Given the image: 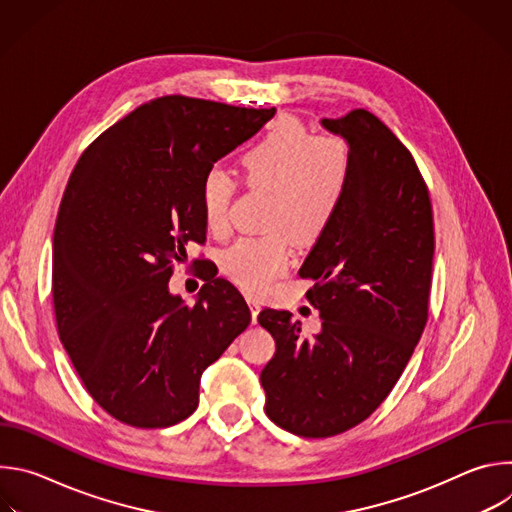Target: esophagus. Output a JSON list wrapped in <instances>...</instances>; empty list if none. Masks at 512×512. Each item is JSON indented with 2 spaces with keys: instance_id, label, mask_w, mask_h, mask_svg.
Segmentation results:
<instances>
[{
  "instance_id": "1",
  "label": "esophagus",
  "mask_w": 512,
  "mask_h": 512,
  "mask_svg": "<svg viewBox=\"0 0 512 512\" xmlns=\"http://www.w3.org/2000/svg\"><path fill=\"white\" fill-rule=\"evenodd\" d=\"M249 308H251V318H253V322H257V316H259V312H261V302L255 300V298H249Z\"/></svg>"
}]
</instances>
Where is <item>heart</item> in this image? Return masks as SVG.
Wrapping results in <instances>:
<instances>
[{"label": "heart", "instance_id": "b5f03b06", "mask_svg": "<svg viewBox=\"0 0 512 512\" xmlns=\"http://www.w3.org/2000/svg\"><path fill=\"white\" fill-rule=\"evenodd\" d=\"M245 186L269 190L265 235L243 237L221 257V271L251 296H261L289 269L291 241L318 243L338 218L352 182V154L338 135H314L291 117L277 119L239 158ZM235 180L218 168L202 174L198 206L206 231L227 235Z\"/></svg>", "mask_w": 512, "mask_h": 512}]
</instances>
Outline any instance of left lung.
<instances>
[{
    "label": "left lung",
    "instance_id": "8db88e82",
    "mask_svg": "<svg viewBox=\"0 0 512 512\" xmlns=\"http://www.w3.org/2000/svg\"><path fill=\"white\" fill-rule=\"evenodd\" d=\"M322 125L344 137L352 182L344 206L306 257L322 330L304 338L289 312L263 310L275 354L261 371L265 413L302 437L338 435L391 393L427 322L433 212L411 152L371 111Z\"/></svg>",
    "mask_w": 512,
    "mask_h": 512
}]
</instances>
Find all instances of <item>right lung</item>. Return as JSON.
<instances>
[{
  "label": "right lung",
  "mask_w": 512,
  "mask_h": 512,
  "mask_svg": "<svg viewBox=\"0 0 512 512\" xmlns=\"http://www.w3.org/2000/svg\"><path fill=\"white\" fill-rule=\"evenodd\" d=\"M273 115L160 97L103 131L72 170L52 241L56 328L111 417L143 429L180 423L198 407L204 369L249 326L227 279H206L192 306L168 281L188 243L206 239L202 174Z\"/></svg>",
  "instance_id": "obj_1"
}]
</instances>
